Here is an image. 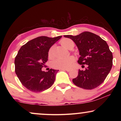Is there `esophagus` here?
Wrapping results in <instances>:
<instances>
[{
	"mask_svg": "<svg viewBox=\"0 0 121 121\" xmlns=\"http://www.w3.org/2000/svg\"><path fill=\"white\" fill-rule=\"evenodd\" d=\"M62 70H66V71H67V72H70V69H62Z\"/></svg>",
	"mask_w": 121,
	"mask_h": 121,
	"instance_id": "esophagus-1",
	"label": "esophagus"
}]
</instances>
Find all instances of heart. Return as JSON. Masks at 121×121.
I'll return each mask as SVG.
<instances>
[{
	"mask_svg": "<svg viewBox=\"0 0 121 121\" xmlns=\"http://www.w3.org/2000/svg\"><path fill=\"white\" fill-rule=\"evenodd\" d=\"M60 44L63 47L70 49L72 45H74V43L71 39H63L60 41ZM54 52L53 47L50 48L48 52V57L52 58L53 57ZM75 62V58L73 56H69L65 58H59L53 61L52 63V66L55 69H68L72 67V65Z\"/></svg>",
	"mask_w": 121,
	"mask_h": 121,
	"instance_id": "obj_1",
	"label": "heart"
}]
</instances>
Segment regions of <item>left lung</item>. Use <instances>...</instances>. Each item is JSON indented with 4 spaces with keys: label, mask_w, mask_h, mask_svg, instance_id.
I'll list each match as a JSON object with an SVG mask.
<instances>
[{
    "label": "left lung",
    "mask_w": 121,
    "mask_h": 121,
    "mask_svg": "<svg viewBox=\"0 0 121 121\" xmlns=\"http://www.w3.org/2000/svg\"><path fill=\"white\" fill-rule=\"evenodd\" d=\"M64 36L72 39L78 48L80 57L78 63L80 65H87L85 70H79L78 77L73 79V83L86 90L100 85L112 67L113 56L106 42L88 31L75 36Z\"/></svg>",
    "instance_id": "8db88e82"
}]
</instances>
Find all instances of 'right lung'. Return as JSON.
<instances>
[{"label": "right lung", "instance_id": "1", "mask_svg": "<svg viewBox=\"0 0 121 121\" xmlns=\"http://www.w3.org/2000/svg\"><path fill=\"white\" fill-rule=\"evenodd\" d=\"M62 36H40L31 39L19 49L15 58V71L21 84L31 91L39 92L49 89L58 70H42L48 60V52Z\"/></svg>", "mask_w": 121, "mask_h": 121}]
</instances>
